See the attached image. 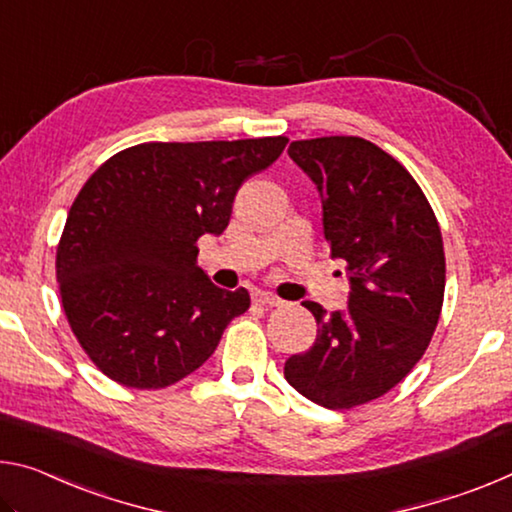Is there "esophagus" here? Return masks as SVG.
<instances>
[{
    "mask_svg": "<svg viewBox=\"0 0 512 512\" xmlns=\"http://www.w3.org/2000/svg\"><path fill=\"white\" fill-rule=\"evenodd\" d=\"M253 300H255L257 305H264V307H278V305H282V300L278 296L269 294V291H255Z\"/></svg>",
    "mask_w": 512,
    "mask_h": 512,
    "instance_id": "obj_1",
    "label": "esophagus"
}]
</instances>
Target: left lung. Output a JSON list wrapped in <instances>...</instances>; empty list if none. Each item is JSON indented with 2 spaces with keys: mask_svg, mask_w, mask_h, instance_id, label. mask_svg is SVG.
<instances>
[{
  "mask_svg": "<svg viewBox=\"0 0 512 512\" xmlns=\"http://www.w3.org/2000/svg\"><path fill=\"white\" fill-rule=\"evenodd\" d=\"M289 157L316 184L351 294L332 314L305 300L319 332L285 362V378L305 399L346 410L399 385L431 344L444 300L442 232L412 175L371 141H294Z\"/></svg>",
  "mask_w": 512,
  "mask_h": 512,
  "instance_id": "8db88e82",
  "label": "left lung"
}]
</instances>
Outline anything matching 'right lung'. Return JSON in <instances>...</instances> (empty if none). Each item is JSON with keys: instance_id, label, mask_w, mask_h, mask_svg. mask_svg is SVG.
I'll list each match as a JSON object with an SVG mask.
<instances>
[{"instance_id": "1", "label": "right lung", "mask_w": 512, "mask_h": 512, "mask_svg": "<svg viewBox=\"0 0 512 512\" xmlns=\"http://www.w3.org/2000/svg\"><path fill=\"white\" fill-rule=\"evenodd\" d=\"M285 136L141 143L88 177L56 248L61 303L88 358L116 383L161 389L209 360L246 289L216 287L196 241L223 234L250 175Z\"/></svg>"}]
</instances>
